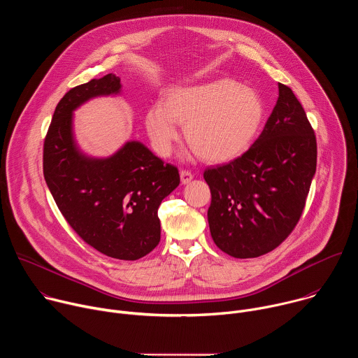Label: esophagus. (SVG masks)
I'll return each instance as SVG.
<instances>
[{"instance_id": "1", "label": "esophagus", "mask_w": 358, "mask_h": 358, "mask_svg": "<svg viewBox=\"0 0 358 358\" xmlns=\"http://www.w3.org/2000/svg\"><path fill=\"white\" fill-rule=\"evenodd\" d=\"M180 177H181V182L182 184H188L192 180V173L188 170H181L180 171Z\"/></svg>"}]
</instances>
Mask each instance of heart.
Returning a JSON list of instances; mask_svg holds the SVG:
<instances>
[{
  "instance_id": "heart-1",
  "label": "heart",
  "mask_w": 358,
  "mask_h": 358,
  "mask_svg": "<svg viewBox=\"0 0 358 358\" xmlns=\"http://www.w3.org/2000/svg\"><path fill=\"white\" fill-rule=\"evenodd\" d=\"M259 93L231 78L171 89L164 103L152 105L145 126L152 147L169 156L178 140L177 123L185 141L202 162H231L249 148L264 122Z\"/></svg>"
}]
</instances>
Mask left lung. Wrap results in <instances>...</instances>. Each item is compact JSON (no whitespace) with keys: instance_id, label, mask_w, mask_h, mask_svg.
Instances as JSON below:
<instances>
[{"instance_id":"left-lung-1","label":"left lung","mask_w":358,"mask_h":358,"mask_svg":"<svg viewBox=\"0 0 358 358\" xmlns=\"http://www.w3.org/2000/svg\"><path fill=\"white\" fill-rule=\"evenodd\" d=\"M317 163L315 130L300 101L279 83L261 136L238 159L207 169L208 224L215 245L234 258H258L294 229Z\"/></svg>"}]
</instances>
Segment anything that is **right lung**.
<instances>
[{
  "instance_id": "right-lung-1",
  "label": "right lung",
  "mask_w": 358,
  "mask_h": 358,
  "mask_svg": "<svg viewBox=\"0 0 358 358\" xmlns=\"http://www.w3.org/2000/svg\"><path fill=\"white\" fill-rule=\"evenodd\" d=\"M119 90L120 78L109 73L66 92L46 131L42 164L59 211L82 241L106 257L136 261L159 245V207L180 174L137 141L106 160L76 150L72 112L90 97Z\"/></svg>"
}]
</instances>
